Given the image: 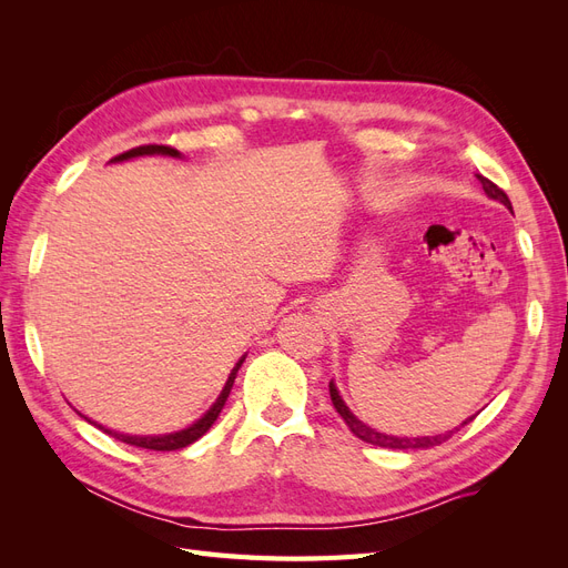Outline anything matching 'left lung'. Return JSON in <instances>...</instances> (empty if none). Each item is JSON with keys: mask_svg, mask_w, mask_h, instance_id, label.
<instances>
[{"mask_svg": "<svg viewBox=\"0 0 568 568\" xmlns=\"http://www.w3.org/2000/svg\"><path fill=\"white\" fill-rule=\"evenodd\" d=\"M478 178V182L484 184V192L490 196V199H495V201H500L503 205H507V209L511 211V203H509V199H507V194L503 192L500 186L497 184H493L488 178H484V175H476ZM329 395H332V403H334V407H336V412L338 415L343 417V422L348 424V428L351 432L359 438V440H365V443H369V445H379V448H390V450H426V448H434V445H438V443H443V440H448L455 432H445V434H438V436H419V438H407V436H388V434H382V432H376V428H372V426H367L365 422H359L353 412H351V407L343 403V398H341V393H338V388H336V384L334 382H329ZM476 417V415H474ZM474 417H469V419H464L459 426H464V424H469Z\"/></svg>", "mask_w": 568, "mask_h": 568, "instance_id": "left-lung-1", "label": "left lung"}]
</instances>
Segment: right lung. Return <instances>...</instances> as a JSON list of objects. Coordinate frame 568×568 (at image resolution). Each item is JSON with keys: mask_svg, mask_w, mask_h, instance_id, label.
<instances>
[{"mask_svg": "<svg viewBox=\"0 0 568 568\" xmlns=\"http://www.w3.org/2000/svg\"><path fill=\"white\" fill-rule=\"evenodd\" d=\"M140 156H170V159H182V153L178 151V149H173V146H159V144H149V146H136V149H130V151H125V153H120V156H115V159H111V163H120V161H130V159H140ZM246 357H242L239 359V363L234 365V369L230 372V376H227V384H225V388H222V393L217 395V400L211 405V409L205 412V415L201 417V419H196L192 426H186V428H182V432H175V434H163V436H130V434H118V432H111V428H104L101 424H97V422H92V419H88V422H92L94 426H99L101 432H106L109 436H113V438H118V440H123V443H128V445H134V448H144V450H180V448H186V445H192L194 440H199L205 432H209V428L215 424V419L220 417V412H222V407H225V403H227V398H230V390H232V386H234V379H236V372H239V367H242V363H244Z\"/></svg>", "mask_w": 568, "mask_h": 568, "instance_id": "right-lung-1", "label": "right lung"}]
</instances>
